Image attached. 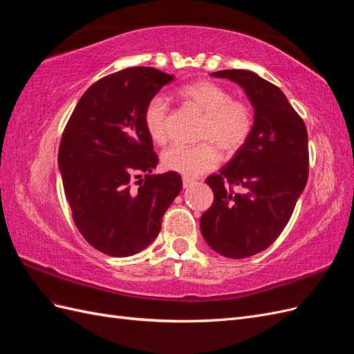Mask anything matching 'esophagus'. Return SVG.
I'll list each match as a JSON object with an SVG mask.
<instances>
[{
  "label": "esophagus",
  "mask_w": 354,
  "mask_h": 354,
  "mask_svg": "<svg viewBox=\"0 0 354 354\" xmlns=\"http://www.w3.org/2000/svg\"><path fill=\"white\" fill-rule=\"evenodd\" d=\"M194 183H195V178L183 176V186H185V187H190Z\"/></svg>",
  "instance_id": "esophagus-1"
}]
</instances>
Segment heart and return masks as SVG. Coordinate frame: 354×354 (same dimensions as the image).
<instances>
[{"mask_svg":"<svg viewBox=\"0 0 354 354\" xmlns=\"http://www.w3.org/2000/svg\"><path fill=\"white\" fill-rule=\"evenodd\" d=\"M178 97L202 113L198 140L187 146L174 145L162 155L167 169L187 177H196L216 168L221 153L233 155L243 147L254 130L251 106L233 99L232 91L212 81H198L178 88ZM169 104L162 95H155L145 108V125L158 145L167 143L169 131Z\"/></svg>","mask_w":354,"mask_h":354,"instance_id":"heart-1","label":"heart"}]
</instances>
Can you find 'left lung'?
<instances>
[{"label":"left lung","instance_id":"1","mask_svg":"<svg viewBox=\"0 0 354 354\" xmlns=\"http://www.w3.org/2000/svg\"><path fill=\"white\" fill-rule=\"evenodd\" d=\"M211 77L239 84L254 106V130L218 174L207 178L212 205L201 232L227 259H246L279 238L308 177L307 128L285 94L251 71L226 69Z\"/></svg>","mask_w":354,"mask_h":354}]
</instances>
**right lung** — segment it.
<instances>
[{
    "mask_svg": "<svg viewBox=\"0 0 354 354\" xmlns=\"http://www.w3.org/2000/svg\"><path fill=\"white\" fill-rule=\"evenodd\" d=\"M173 80L146 66L103 77L82 94L63 130L59 168L72 218L103 254L147 248L183 187L174 171L152 174L159 158L145 125L147 102Z\"/></svg>",
    "mask_w": 354,
    "mask_h": 354,
    "instance_id": "obj_1",
    "label": "right lung"
}]
</instances>
